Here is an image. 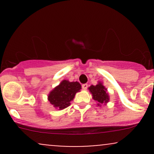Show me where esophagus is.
<instances>
[{
	"label": "esophagus",
	"mask_w": 154,
	"mask_h": 154,
	"mask_svg": "<svg viewBox=\"0 0 154 154\" xmlns=\"http://www.w3.org/2000/svg\"><path fill=\"white\" fill-rule=\"evenodd\" d=\"M88 84H82V89L83 90H86L88 88Z\"/></svg>",
	"instance_id": "esophagus-1"
}]
</instances>
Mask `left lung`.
Instances as JSON below:
<instances>
[{
    "label": "left lung",
    "instance_id": "1",
    "mask_svg": "<svg viewBox=\"0 0 154 154\" xmlns=\"http://www.w3.org/2000/svg\"><path fill=\"white\" fill-rule=\"evenodd\" d=\"M88 89L93 95V99L98 102V106L109 101V98L106 93L107 90L102 85V83L99 82L96 85H91Z\"/></svg>",
    "mask_w": 154,
    "mask_h": 154
}]
</instances>
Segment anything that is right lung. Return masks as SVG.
Here are the masks:
<instances>
[{"label":"right lung","instance_id":"right-lung-1","mask_svg":"<svg viewBox=\"0 0 154 154\" xmlns=\"http://www.w3.org/2000/svg\"><path fill=\"white\" fill-rule=\"evenodd\" d=\"M80 89L81 85L79 82L63 80L59 85L51 92L48 100L54 107L58 108L59 110H62L70 105L76 93Z\"/></svg>","mask_w":154,"mask_h":154}]
</instances>
